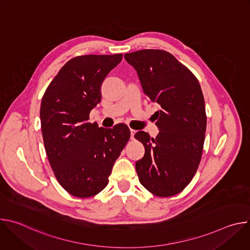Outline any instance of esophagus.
Segmentation results:
<instances>
[{
	"label": "esophagus",
	"mask_w": 250,
	"mask_h": 250,
	"mask_svg": "<svg viewBox=\"0 0 250 250\" xmlns=\"http://www.w3.org/2000/svg\"><path fill=\"white\" fill-rule=\"evenodd\" d=\"M135 132H136V131H135L134 129H130V138H131V139H133V138H134V134H135Z\"/></svg>",
	"instance_id": "34e87169"
}]
</instances>
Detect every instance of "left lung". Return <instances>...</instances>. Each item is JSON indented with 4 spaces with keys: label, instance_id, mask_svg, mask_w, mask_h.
<instances>
[{
    "label": "left lung",
    "instance_id": "8db88e82",
    "mask_svg": "<svg viewBox=\"0 0 250 250\" xmlns=\"http://www.w3.org/2000/svg\"><path fill=\"white\" fill-rule=\"evenodd\" d=\"M125 58L136 70L145 94L161 106L154 114L158 135L134 134L146 148L135 163L139 182L155 196H174L191 182L202 158L207 116L200 83L165 50H138Z\"/></svg>",
    "mask_w": 250,
    "mask_h": 250
}]
</instances>
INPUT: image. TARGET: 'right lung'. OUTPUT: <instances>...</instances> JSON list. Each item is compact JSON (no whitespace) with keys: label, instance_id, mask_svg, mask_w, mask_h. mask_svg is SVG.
Returning a JSON list of instances; mask_svg holds the SVG:
<instances>
[{"label":"right lung","instance_id":"right-lung-1","mask_svg":"<svg viewBox=\"0 0 250 250\" xmlns=\"http://www.w3.org/2000/svg\"><path fill=\"white\" fill-rule=\"evenodd\" d=\"M122 59L123 54L70 59L42 97L41 123L46 155L57 181L72 196L93 197L108 185L114 163L130 137L124 124L104 128L88 122L101 102L103 81Z\"/></svg>","mask_w":250,"mask_h":250}]
</instances>
